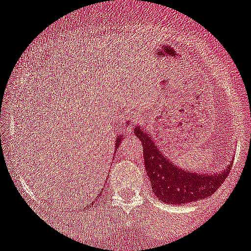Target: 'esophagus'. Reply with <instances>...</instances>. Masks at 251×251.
Here are the masks:
<instances>
[{
  "mask_svg": "<svg viewBox=\"0 0 251 251\" xmlns=\"http://www.w3.org/2000/svg\"><path fill=\"white\" fill-rule=\"evenodd\" d=\"M124 121H128V119H124ZM130 121H132V117H130Z\"/></svg>",
  "mask_w": 251,
  "mask_h": 251,
  "instance_id": "34e87169",
  "label": "esophagus"
}]
</instances>
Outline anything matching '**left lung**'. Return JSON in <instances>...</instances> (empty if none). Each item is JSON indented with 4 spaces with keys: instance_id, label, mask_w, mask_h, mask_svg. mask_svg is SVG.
<instances>
[{
    "instance_id": "1",
    "label": "left lung",
    "mask_w": 251,
    "mask_h": 251,
    "mask_svg": "<svg viewBox=\"0 0 251 251\" xmlns=\"http://www.w3.org/2000/svg\"><path fill=\"white\" fill-rule=\"evenodd\" d=\"M135 137L142 142L145 170L157 199L169 204H186L213 195L230 173V165L219 173L188 171L171 161L148 130L135 126Z\"/></svg>"
}]
</instances>
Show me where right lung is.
<instances>
[{"label": "right lung", "instance_id": "1", "mask_svg": "<svg viewBox=\"0 0 251 251\" xmlns=\"http://www.w3.org/2000/svg\"><path fill=\"white\" fill-rule=\"evenodd\" d=\"M122 140H123V139H122V135H118V137L116 138V145H117V147H118L119 143H121Z\"/></svg>", "mask_w": 251, "mask_h": 251}]
</instances>
